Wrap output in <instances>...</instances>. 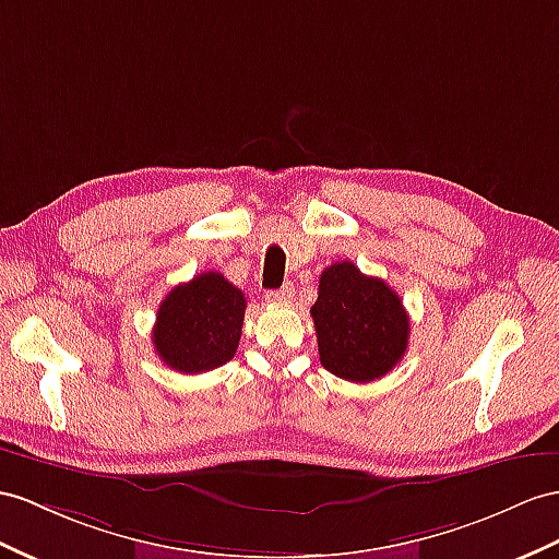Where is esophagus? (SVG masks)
I'll return each mask as SVG.
<instances>
[{"label":"esophagus","mask_w":559,"mask_h":559,"mask_svg":"<svg viewBox=\"0 0 559 559\" xmlns=\"http://www.w3.org/2000/svg\"><path fill=\"white\" fill-rule=\"evenodd\" d=\"M293 295H295V288L293 285H285V288H278V290H269L266 295H264V299L266 302H288V299H293Z\"/></svg>","instance_id":"esophagus-1"}]
</instances>
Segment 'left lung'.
<instances>
[{
    "label": "left lung",
    "mask_w": 559,
    "mask_h": 559,
    "mask_svg": "<svg viewBox=\"0 0 559 559\" xmlns=\"http://www.w3.org/2000/svg\"><path fill=\"white\" fill-rule=\"evenodd\" d=\"M311 319L321 364L342 380L373 382L388 376L408 347L411 323L402 297L352 262L323 271Z\"/></svg>",
    "instance_id": "left-lung-1"
}]
</instances>
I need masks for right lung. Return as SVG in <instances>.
Masks as SVG:
<instances>
[{
	"instance_id": "add662e5",
	"label": "right lung",
	"mask_w": 559,
	"mask_h": 559,
	"mask_svg": "<svg viewBox=\"0 0 559 559\" xmlns=\"http://www.w3.org/2000/svg\"><path fill=\"white\" fill-rule=\"evenodd\" d=\"M246 295L217 271L193 276L163 299L153 325L160 361L193 376L234 359L246 319Z\"/></svg>"
}]
</instances>
